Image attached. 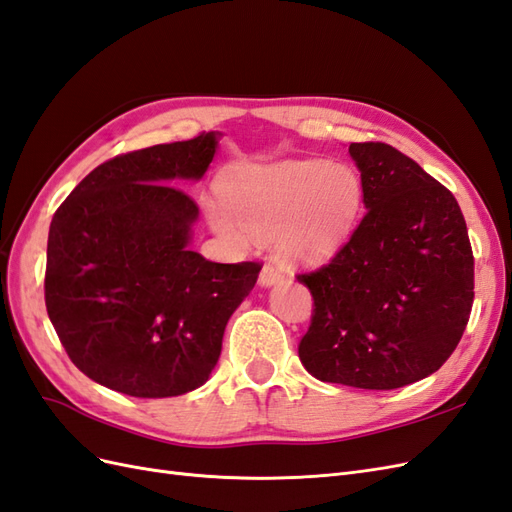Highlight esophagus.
<instances>
[{
    "label": "esophagus",
    "instance_id": "1",
    "mask_svg": "<svg viewBox=\"0 0 512 512\" xmlns=\"http://www.w3.org/2000/svg\"><path fill=\"white\" fill-rule=\"evenodd\" d=\"M283 281V270L276 268L274 264H266L264 268H261L259 272V283L264 287H270V285H276Z\"/></svg>",
    "mask_w": 512,
    "mask_h": 512
}]
</instances>
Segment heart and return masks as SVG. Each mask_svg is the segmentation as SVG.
Instances as JSON below:
<instances>
[{
  "mask_svg": "<svg viewBox=\"0 0 512 512\" xmlns=\"http://www.w3.org/2000/svg\"><path fill=\"white\" fill-rule=\"evenodd\" d=\"M221 193L223 201L206 206L221 236L251 244L279 233L281 253L298 264L337 255L362 210L360 175L321 160L242 165L227 175Z\"/></svg>",
  "mask_w": 512,
  "mask_h": 512,
  "instance_id": "heart-1",
  "label": "heart"
}]
</instances>
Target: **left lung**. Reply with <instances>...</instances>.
Here are the masks:
<instances>
[{
	"label": "left lung",
	"instance_id": "left-lung-1",
	"mask_svg": "<svg viewBox=\"0 0 512 512\" xmlns=\"http://www.w3.org/2000/svg\"><path fill=\"white\" fill-rule=\"evenodd\" d=\"M362 180L360 225L326 266L298 274L313 296L298 345L321 382L394 390L435 373L474 302V255L459 203L382 141L349 145Z\"/></svg>",
	"mask_w": 512,
	"mask_h": 512
}]
</instances>
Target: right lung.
<instances>
[{
	"instance_id": "obj_1",
	"label": "right lung",
	"mask_w": 512,
	"mask_h": 512,
	"mask_svg": "<svg viewBox=\"0 0 512 512\" xmlns=\"http://www.w3.org/2000/svg\"><path fill=\"white\" fill-rule=\"evenodd\" d=\"M216 135L115 156L77 184L49 227L45 304L68 358L141 399L206 384L259 261L214 264L188 248L199 208L173 180H199Z\"/></svg>"
}]
</instances>
